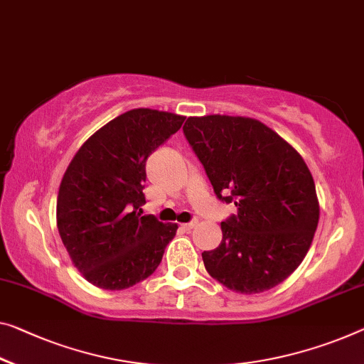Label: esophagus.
<instances>
[{"mask_svg": "<svg viewBox=\"0 0 364 364\" xmlns=\"http://www.w3.org/2000/svg\"><path fill=\"white\" fill-rule=\"evenodd\" d=\"M195 226H197V221H190V223H186V225H182V228L187 229V231H190V229H193Z\"/></svg>", "mask_w": 364, "mask_h": 364, "instance_id": "esophagus-1", "label": "esophagus"}]
</instances>
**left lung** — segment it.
<instances>
[{
  "label": "left lung",
  "instance_id": "left-lung-1",
  "mask_svg": "<svg viewBox=\"0 0 364 364\" xmlns=\"http://www.w3.org/2000/svg\"><path fill=\"white\" fill-rule=\"evenodd\" d=\"M183 133L218 198L237 206L221 223V244L201 254L206 272L242 294L277 287L303 262L317 229L309 167L287 139L250 117H188Z\"/></svg>",
  "mask_w": 364,
  "mask_h": 364
}]
</instances>
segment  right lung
<instances>
[{
  "instance_id": "right-lung-1",
  "label": "right lung",
  "mask_w": 364,
  "mask_h": 364,
  "mask_svg": "<svg viewBox=\"0 0 364 364\" xmlns=\"http://www.w3.org/2000/svg\"><path fill=\"white\" fill-rule=\"evenodd\" d=\"M183 120L132 109L99 128L71 159L58 190L57 226L73 265L94 287L127 289L163 260L178 226L143 216L144 166Z\"/></svg>"
}]
</instances>
